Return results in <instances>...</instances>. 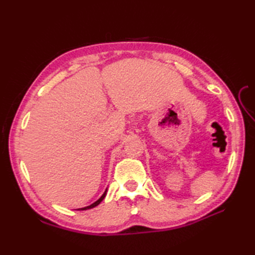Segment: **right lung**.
<instances>
[{"mask_svg":"<svg viewBox=\"0 0 255 255\" xmlns=\"http://www.w3.org/2000/svg\"><path fill=\"white\" fill-rule=\"evenodd\" d=\"M106 192H107V189H106V191L104 192V194L102 195V196H101V198H100V199H97L95 203H93V204L90 205V206H86V207H84V208H81V210H86V209H91V208H94V207H96V206L99 205V204L102 202V200L104 199V197L106 196Z\"/></svg>","mask_w":255,"mask_h":255,"instance_id":"1","label":"right lung"}]
</instances>
